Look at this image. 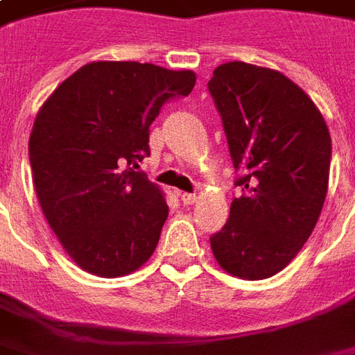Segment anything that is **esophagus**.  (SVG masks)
<instances>
[{
    "instance_id": "34e87169",
    "label": "esophagus",
    "mask_w": 355,
    "mask_h": 355,
    "mask_svg": "<svg viewBox=\"0 0 355 355\" xmlns=\"http://www.w3.org/2000/svg\"><path fill=\"white\" fill-rule=\"evenodd\" d=\"M180 201H182L186 207H188V205H193V203L198 201V196H196V193L184 192V193H180Z\"/></svg>"
}]
</instances>
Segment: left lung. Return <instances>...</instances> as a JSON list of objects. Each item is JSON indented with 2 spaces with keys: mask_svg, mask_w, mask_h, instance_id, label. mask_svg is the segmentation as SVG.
<instances>
[{
  "mask_svg": "<svg viewBox=\"0 0 355 355\" xmlns=\"http://www.w3.org/2000/svg\"><path fill=\"white\" fill-rule=\"evenodd\" d=\"M209 91L223 116L236 184L230 218L211 238L218 266L266 279L302 249L329 188L331 135L312 98L282 72L247 62L216 66Z\"/></svg>",
  "mask_w": 355,
  "mask_h": 355,
  "instance_id": "1",
  "label": "left lung"
}]
</instances>
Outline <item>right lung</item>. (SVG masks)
<instances>
[{
	"label": "right lung",
	"mask_w": 355,
	"mask_h": 355,
	"mask_svg": "<svg viewBox=\"0 0 355 355\" xmlns=\"http://www.w3.org/2000/svg\"><path fill=\"white\" fill-rule=\"evenodd\" d=\"M192 70L96 60L66 78L35 116L30 165L51 230L81 270L121 277L154 254L169 205L139 167L163 102L192 93Z\"/></svg>",
	"instance_id": "right-lung-1"
}]
</instances>
